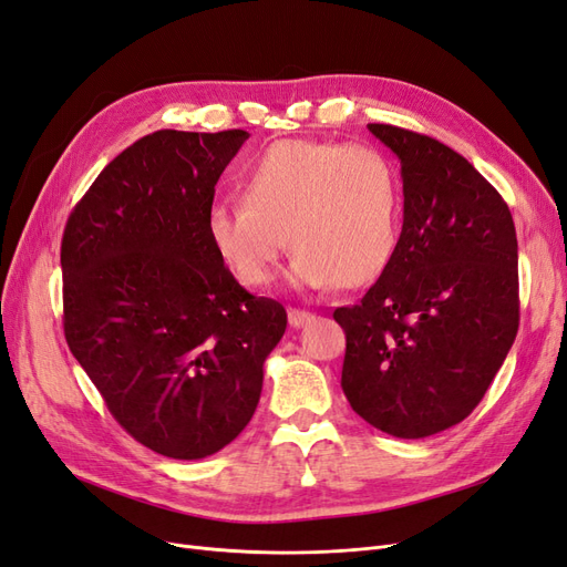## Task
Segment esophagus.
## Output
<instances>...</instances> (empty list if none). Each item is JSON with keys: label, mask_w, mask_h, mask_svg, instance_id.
Returning <instances> with one entry per match:
<instances>
[{"label": "esophagus", "mask_w": 567, "mask_h": 567, "mask_svg": "<svg viewBox=\"0 0 567 567\" xmlns=\"http://www.w3.org/2000/svg\"><path fill=\"white\" fill-rule=\"evenodd\" d=\"M312 319V315L310 312H305V310H296V307H290L288 310V323L293 326V329H300V326H305L307 321Z\"/></svg>", "instance_id": "esophagus-1"}]
</instances>
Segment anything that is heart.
Returning <instances> with one entry per match:
<instances>
[{
  "label": "heart",
  "mask_w": 567,
  "mask_h": 567,
  "mask_svg": "<svg viewBox=\"0 0 567 567\" xmlns=\"http://www.w3.org/2000/svg\"><path fill=\"white\" fill-rule=\"evenodd\" d=\"M402 179L379 148L284 140L241 177V200H217L208 236L248 288L277 279L288 246L296 288H357L381 277L400 244Z\"/></svg>",
  "instance_id": "obj_1"
}]
</instances>
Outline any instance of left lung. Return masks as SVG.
<instances>
[{
	"label": "left lung",
	"mask_w": 567,
	"mask_h": 567,
	"mask_svg": "<svg viewBox=\"0 0 567 567\" xmlns=\"http://www.w3.org/2000/svg\"><path fill=\"white\" fill-rule=\"evenodd\" d=\"M402 165L398 250L346 331L342 392L379 431L419 440L485 398L518 333V238L508 205L433 136L369 125Z\"/></svg>",
	"instance_id": "1"
}]
</instances>
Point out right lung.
<instances>
[{"instance_id": "add662e5", "label": "right lung", "mask_w": 567, "mask_h": 567, "mask_svg": "<svg viewBox=\"0 0 567 567\" xmlns=\"http://www.w3.org/2000/svg\"><path fill=\"white\" fill-rule=\"evenodd\" d=\"M248 136H142L101 169L63 231L68 348L115 421L169 458H205L238 437L286 331L284 305L248 293L208 236L215 184Z\"/></svg>"}]
</instances>
